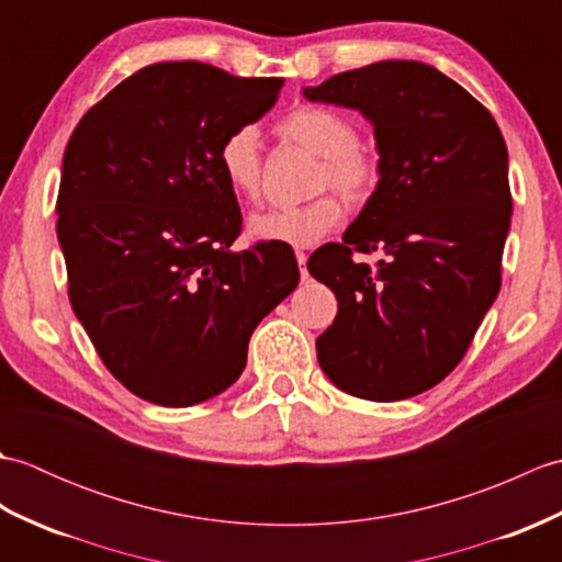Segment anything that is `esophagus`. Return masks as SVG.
Listing matches in <instances>:
<instances>
[{
    "label": "esophagus",
    "mask_w": 562,
    "mask_h": 562,
    "mask_svg": "<svg viewBox=\"0 0 562 562\" xmlns=\"http://www.w3.org/2000/svg\"><path fill=\"white\" fill-rule=\"evenodd\" d=\"M296 262H300L302 280H306V278H308V272H306V254H304V250H296Z\"/></svg>",
    "instance_id": "34e87169"
}]
</instances>
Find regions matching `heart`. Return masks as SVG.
I'll use <instances>...</instances> for the list:
<instances>
[{"instance_id": "1", "label": "heart", "mask_w": 562, "mask_h": 562, "mask_svg": "<svg viewBox=\"0 0 562 562\" xmlns=\"http://www.w3.org/2000/svg\"><path fill=\"white\" fill-rule=\"evenodd\" d=\"M280 133L296 145L321 157L314 176V190L333 188L352 202L372 195L376 183V164L360 147L357 127L336 111L321 105H300L282 117ZM220 171L224 183L241 200H258L262 193V159L256 127L241 125L232 130L220 145ZM342 220V205L336 195H318L300 207L266 210L250 214L248 234L256 241L288 244L294 248L312 246L321 236L336 229Z\"/></svg>"}]
</instances>
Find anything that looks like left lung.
Here are the masks:
<instances>
[{
  "label": "left lung",
  "mask_w": 562,
  "mask_h": 562,
  "mask_svg": "<svg viewBox=\"0 0 562 562\" xmlns=\"http://www.w3.org/2000/svg\"><path fill=\"white\" fill-rule=\"evenodd\" d=\"M302 93L360 111L379 151V183L342 244L306 262L338 300L318 364L357 398L417 396L461 362L499 292L512 217L503 133L469 91L415 59L340 71ZM355 249L385 258L372 269Z\"/></svg>",
  "instance_id": "obj_1"
}]
</instances>
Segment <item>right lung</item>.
Returning a JSON list of instances; mask_svg holds the SVG:
<instances>
[{
	"label": "right lung",
	"mask_w": 562,
	"mask_h": 562,
	"mask_svg": "<svg viewBox=\"0 0 562 562\" xmlns=\"http://www.w3.org/2000/svg\"><path fill=\"white\" fill-rule=\"evenodd\" d=\"M282 83L193 59L149 65L67 142L57 241L69 302L109 372L149 403L188 408L229 389L256 326L300 284L292 246L232 248L241 210L217 161Z\"/></svg>",
	"instance_id": "right-lung-1"
}]
</instances>
